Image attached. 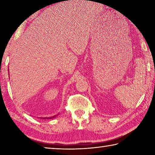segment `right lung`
<instances>
[{"label":"right lung","instance_id":"obj_1","mask_svg":"<svg viewBox=\"0 0 155 155\" xmlns=\"http://www.w3.org/2000/svg\"><path fill=\"white\" fill-rule=\"evenodd\" d=\"M59 115V114H58ZM57 115V114L56 115H54V116L52 117H39V118H41V119H52V118H54V117H55Z\"/></svg>","mask_w":155,"mask_h":155}]
</instances>
